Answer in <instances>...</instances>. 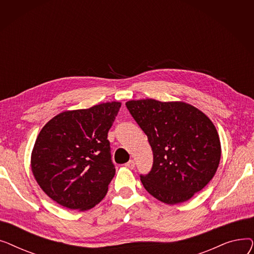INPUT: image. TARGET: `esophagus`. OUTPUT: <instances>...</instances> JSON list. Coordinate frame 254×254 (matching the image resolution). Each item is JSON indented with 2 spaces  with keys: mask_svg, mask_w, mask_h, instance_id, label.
Wrapping results in <instances>:
<instances>
[{
  "mask_svg": "<svg viewBox=\"0 0 254 254\" xmlns=\"http://www.w3.org/2000/svg\"><path fill=\"white\" fill-rule=\"evenodd\" d=\"M135 166H136V163H135V161H132V159H130L129 162H127V163L126 164V167L128 168V169H134Z\"/></svg>",
  "mask_w": 254,
  "mask_h": 254,
  "instance_id": "esophagus-1",
  "label": "esophagus"
}]
</instances>
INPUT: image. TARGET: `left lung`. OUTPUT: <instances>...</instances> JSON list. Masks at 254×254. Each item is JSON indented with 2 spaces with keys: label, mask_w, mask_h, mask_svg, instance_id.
I'll return each instance as SVG.
<instances>
[{
  "label": "left lung",
  "mask_w": 254,
  "mask_h": 254,
  "mask_svg": "<svg viewBox=\"0 0 254 254\" xmlns=\"http://www.w3.org/2000/svg\"><path fill=\"white\" fill-rule=\"evenodd\" d=\"M145 132L153 152L144 189L168 205L189 201L214 177L221 157L217 129L194 106L182 101L153 99L126 103Z\"/></svg>",
  "instance_id": "left-lung-1"
}]
</instances>
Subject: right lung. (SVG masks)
<instances>
[{"label":"right lung","mask_w":254,"mask_h":254,"mask_svg":"<svg viewBox=\"0 0 254 254\" xmlns=\"http://www.w3.org/2000/svg\"><path fill=\"white\" fill-rule=\"evenodd\" d=\"M122 103L66 110L40 130L31 154L41 190L63 207L86 211L105 197L115 175L107 140Z\"/></svg>","instance_id":"obj_1"}]
</instances>
